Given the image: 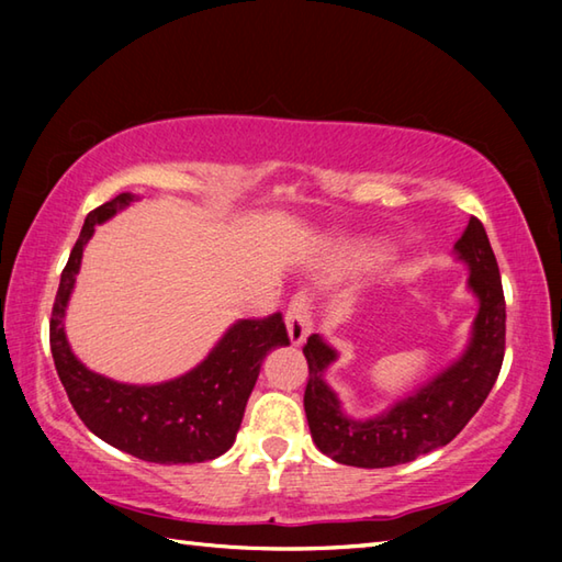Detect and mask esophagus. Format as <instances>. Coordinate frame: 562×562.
Segmentation results:
<instances>
[{"label": "esophagus", "instance_id": "1", "mask_svg": "<svg viewBox=\"0 0 562 562\" xmlns=\"http://www.w3.org/2000/svg\"><path fill=\"white\" fill-rule=\"evenodd\" d=\"M284 324H288V333L292 345H302L308 333H312V296L306 292H296L284 314Z\"/></svg>", "mask_w": 562, "mask_h": 562}]
</instances>
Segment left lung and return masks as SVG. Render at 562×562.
I'll use <instances>...</instances> for the list:
<instances>
[{"label":"left lung","mask_w":562,"mask_h":562,"mask_svg":"<svg viewBox=\"0 0 562 562\" xmlns=\"http://www.w3.org/2000/svg\"><path fill=\"white\" fill-rule=\"evenodd\" d=\"M457 254L469 262V284L481 300L469 350L445 374L429 381L415 396L393 405L372 420H352L340 411L324 369L336 360L316 333L306 338L304 357L308 379L304 411L316 447L338 463L357 469H386L408 463L423 453L449 445L465 423L479 413L497 381L505 360V294L495 254L483 222L471 217L457 244Z\"/></svg>","instance_id":"obj_1"}]
</instances>
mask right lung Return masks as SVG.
<instances>
[{
  "label": "right lung",
  "mask_w": 562,
  "mask_h": 562,
  "mask_svg": "<svg viewBox=\"0 0 562 562\" xmlns=\"http://www.w3.org/2000/svg\"><path fill=\"white\" fill-rule=\"evenodd\" d=\"M130 200L133 195L121 193L91 210L71 248L50 316V350L57 376L81 423L111 447L151 463L217 459L234 445L262 357L272 348L290 345L288 326L280 312L238 321L193 372L157 386L117 384L89 372L67 345L65 306L93 226L113 217Z\"/></svg>",
  "instance_id": "1"
}]
</instances>
